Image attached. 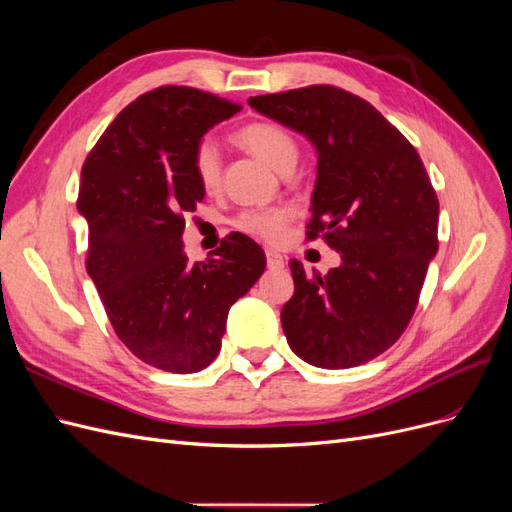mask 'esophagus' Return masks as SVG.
<instances>
[{"mask_svg": "<svg viewBox=\"0 0 512 512\" xmlns=\"http://www.w3.org/2000/svg\"><path fill=\"white\" fill-rule=\"evenodd\" d=\"M265 256H267V267H269V269L277 271V269L284 267V256H282V254H277L275 250H267Z\"/></svg>", "mask_w": 512, "mask_h": 512, "instance_id": "1", "label": "esophagus"}]
</instances>
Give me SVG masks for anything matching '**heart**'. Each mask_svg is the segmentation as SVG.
Wrapping results in <instances>:
<instances>
[{
	"label": "heart",
	"mask_w": 512,
	"mask_h": 512,
	"mask_svg": "<svg viewBox=\"0 0 512 512\" xmlns=\"http://www.w3.org/2000/svg\"><path fill=\"white\" fill-rule=\"evenodd\" d=\"M237 141L247 151H252L256 158H260L267 166H271L277 173H284L288 168L297 166L299 160V145L294 141L292 134L275 123L269 121H256L250 123L237 132ZM192 168L198 183L203 185L207 192L218 188L220 173H222V158L218 143L211 136L203 138L194 149ZM290 218V211L286 207H269V209H245L237 215L235 226L247 235L265 239L269 243L282 241L286 235V224Z\"/></svg>",
	"instance_id": "b5f03b06"
}]
</instances>
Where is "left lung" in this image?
I'll use <instances>...</instances> for the list:
<instances>
[{
	"label": "left lung",
	"mask_w": 512,
	"mask_h": 512,
	"mask_svg": "<svg viewBox=\"0 0 512 512\" xmlns=\"http://www.w3.org/2000/svg\"><path fill=\"white\" fill-rule=\"evenodd\" d=\"M303 134L318 156L307 237L342 254L327 275L290 260L282 327L292 352L322 369L376 359L406 331L438 252V196L406 136L374 106L331 85L247 100Z\"/></svg>",
	"instance_id": "1"
}]
</instances>
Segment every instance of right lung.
Segmentation results:
<instances>
[{"label":"right lung","mask_w":512,"mask_h":512,"mask_svg":"<svg viewBox=\"0 0 512 512\" xmlns=\"http://www.w3.org/2000/svg\"><path fill=\"white\" fill-rule=\"evenodd\" d=\"M239 104L192 87H158L115 117L81 170L76 209L89 224L87 273L128 350L173 374L213 363L228 309L267 267L241 232L190 265L185 213L205 198L192 156Z\"/></svg>","instance_id":"right-lung-1"}]
</instances>
